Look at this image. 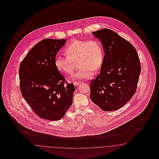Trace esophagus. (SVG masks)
Returning a JSON list of instances; mask_svg holds the SVG:
<instances>
[{
  "label": "esophagus",
  "instance_id": "1",
  "mask_svg": "<svg viewBox=\"0 0 159 159\" xmlns=\"http://www.w3.org/2000/svg\"><path fill=\"white\" fill-rule=\"evenodd\" d=\"M82 82H73V84L75 86H78L79 84H80V83H82Z\"/></svg>",
  "mask_w": 159,
  "mask_h": 159
}]
</instances>
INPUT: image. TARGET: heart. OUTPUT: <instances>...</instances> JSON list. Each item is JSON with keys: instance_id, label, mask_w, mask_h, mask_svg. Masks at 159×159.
I'll return each mask as SVG.
<instances>
[{"instance_id": "heart-1", "label": "heart", "mask_w": 159, "mask_h": 159, "mask_svg": "<svg viewBox=\"0 0 159 159\" xmlns=\"http://www.w3.org/2000/svg\"><path fill=\"white\" fill-rule=\"evenodd\" d=\"M64 51L66 56H57L55 60V66L60 72L71 75L75 62H78L80 67L73 76L75 79L92 77L94 70H98L103 62V48L97 39H74L65 47Z\"/></svg>"}]
</instances>
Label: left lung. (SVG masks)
Here are the masks:
<instances>
[{"mask_svg": "<svg viewBox=\"0 0 159 159\" xmlns=\"http://www.w3.org/2000/svg\"><path fill=\"white\" fill-rule=\"evenodd\" d=\"M105 52L100 74L90 82V99L102 110L120 109L135 94L141 66L135 47L115 31L93 32Z\"/></svg>", "mask_w": 159, "mask_h": 159, "instance_id": "obj_1", "label": "left lung"}]
</instances>
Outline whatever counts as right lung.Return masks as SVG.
Wrapping results in <instances>:
<instances>
[{
    "label": "right lung",
    "mask_w": 159,
    "mask_h": 159,
    "mask_svg": "<svg viewBox=\"0 0 159 159\" xmlns=\"http://www.w3.org/2000/svg\"><path fill=\"white\" fill-rule=\"evenodd\" d=\"M65 41L63 39L39 41L20 65L21 94L41 118L59 120L72 104L74 84L66 80L55 65L57 52Z\"/></svg>",
    "instance_id": "obj_1"
}]
</instances>
